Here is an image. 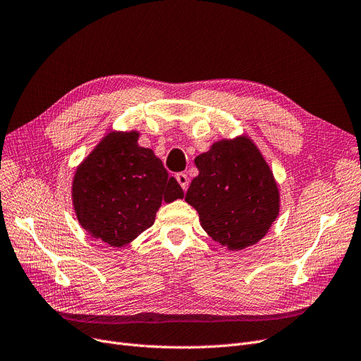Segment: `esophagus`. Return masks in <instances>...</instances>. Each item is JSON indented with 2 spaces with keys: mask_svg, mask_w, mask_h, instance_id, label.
Returning <instances> with one entry per match:
<instances>
[{
  "mask_svg": "<svg viewBox=\"0 0 361 361\" xmlns=\"http://www.w3.org/2000/svg\"><path fill=\"white\" fill-rule=\"evenodd\" d=\"M176 178H177V181H178V184L181 185V189L185 192L188 190V188H189V177L185 176L184 172H178L177 176H176Z\"/></svg>",
  "mask_w": 361,
  "mask_h": 361,
  "instance_id": "1",
  "label": "esophagus"
}]
</instances>
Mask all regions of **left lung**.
<instances>
[{
  "mask_svg": "<svg viewBox=\"0 0 361 361\" xmlns=\"http://www.w3.org/2000/svg\"><path fill=\"white\" fill-rule=\"evenodd\" d=\"M199 171L185 202L202 229L229 251H241L266 236L281 209L274 172L248 135L221 138L196 156Z\"/></svg>",
  "mask_w": 361,
  "mask_h": 361,
  "instance_id": "left-lung-1",
  "label": "left lung"
}]
</instances>
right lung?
<instances>
[{"label":"right lung","instance_id":"1","mask_svg":"<svg viewBox=\"0 0 361 361\" xmlns=\"http://www.w3.org/2000/svg\"><path fill=\"white\" fill-rule=\"evenodd\" d=\"M138 130H110L75 168L71 201L80 226L95 239L123 248L154 223L162 202L184 193Z\"/></svg>","mask_w":361,"mask_h":361}]
</instances>
